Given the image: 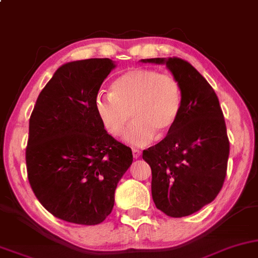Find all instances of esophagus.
<instances>
[{
  "instance_id": "34e87169",
  "label": "esophagus",
  "mask_w": 258,
  "mask_h": 258,
  "mask_svg": "<svg viewBox=\"0 0 258 258\" xmlns=\"http://www.w3.org/2000/svg\"><path fill=\"white\" fill-rule=\"evenodd\" d=\"M132 153H133V158H139L140 156H142V151H139L138 149H133L132 150Z\"/></svg>"
}]
</instances>
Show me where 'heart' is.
I'll list each match as a JSON object with an SVG mask.
<instances>
[{
    "label": "heart",
    "instance_id": "heart-1",
    "mask_svg": "<svg viewBox=\"0 0 258 258\" xmlns=\"http://www.w3.org/2000/svg\"><path fill=\"white\" fill-rule=\"evenodd\" d=\"M95 111L108 135L119 137L130 121L123 139L144 146L164 137L176 125L181 111V88L173 75L149 68H133L112 85V93L100 92Z\"/></svg>",
    "mask_w": 258,
    "mask_h": 258
}]
</instances>
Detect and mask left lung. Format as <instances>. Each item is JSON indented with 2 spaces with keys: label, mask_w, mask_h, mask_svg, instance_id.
Masks as SVG:
<instances>
[{
  "label": "left lung",
  "mask_w": 258,
  "mask_h": 258,
  "mask_svg": "<svg viewBox=\"0 0 258 258\" xmlns=\"http://www.w3.org/2000/svg\"><path fill=\"white\" fill-rule=\"evenodd\" d=\"M166 64L181 88V111L170 133L143 152L152 170V198L170 217H185L211 203L226 176L229 139L214 88L179 57L144 59Z\"/></svg>",
  "instance_id": "8db88e82"
}]
</instances>
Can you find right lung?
Instances as JSON below:
<instances>
[{
    "label": "right lung",
    "mask_w": 258,
    "mask_h": 258,
    "mask_svg": "<svg viewBox=\"0 0 258 258\" xmlns=\"http://www.w3.org/2000/svg\"><path fill=\"white\" fill-rule=\"evenodd\" d=\"M111 59L72 61L41 91L29 119V184L43 208L62 221L104 222L119 180L133 161L130 147L106 132L95 111Z\"/></svg>",
    "instance_id": "right-lung-1"
}]
</instances>
